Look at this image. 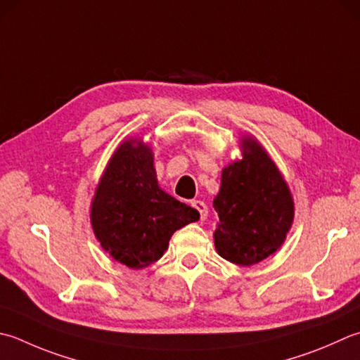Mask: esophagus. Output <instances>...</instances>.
Returning <instances> with one entry per match:
<instances>
[{
  "label": "esophagus",
  "instance_id": "esophagus-1",
  "mask_svg": "<svg viewBox=\"0 0 360 360\" xmlns=\"http://www.w3.org/2000/svg\"><path fill=\"white\" fill-rule=\"evenodd\" d=\"M192 207L198 210L201 220H206V218H207V206H206V204H204L200 200H193L192 201Z\"/></svg>",
  "mask_w": 360,
  "mask_h": 360
}]
</instances>
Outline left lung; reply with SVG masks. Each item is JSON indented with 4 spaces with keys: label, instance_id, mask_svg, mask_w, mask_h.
<instances>
[{
    "label": "left lung",
    "instance_id": "obj_1",
    "mask_svg": "<svg viewBox=\"0 0 360 360\" xmlns=\"http://www.w3.org/2000/svg\"><path fill=\"white\" fill-rule=\"evenodd\" d=\"M243 159L221 173L214 209L215 248L232 264L255 265L276 251L293 221V200L276 165L256 140L243 139Z\"/></svg>",
    "mask_w": 360,
    "mask_h": 360
}]
</instances>
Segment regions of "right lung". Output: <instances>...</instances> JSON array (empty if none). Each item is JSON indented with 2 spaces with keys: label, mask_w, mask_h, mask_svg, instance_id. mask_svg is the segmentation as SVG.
Returning a JSON list of instances; mask_svg holds the SVG:
<instances>
[{
  "label": "right lung",
  "mask_w": 360,
  "mask_h": 360,
  "mask_svg": "<svg viewBox=\"0 0 360 360\" xmlns=\"http://www.w3.org/2000/svg\"><path fill=\"white\" fill-rule=\"evenodd\" d=\"M91 226L103 248L129 269L164 255L174 231L200 218L159 188L150 146L128 140L115 151L91 202Z\"/></svg>",
  "instance_id": "obj_1"
}]
</instances>
